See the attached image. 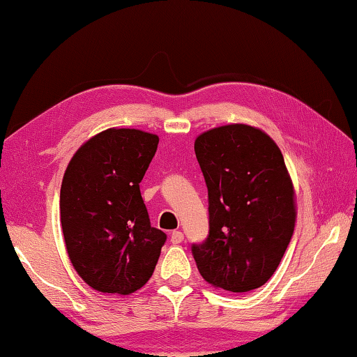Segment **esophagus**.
<instances>
[{
    "label": "esophagus",
    "instance_id": "1",
    "mask_svg": "<svg viewBox=\"0 0 357 357\" xmlns=\"http://www.w3.org/2000/svg\"><path fill=\"white\" fill-rule=\"evenodd\" d=\"M171 243H172V244L183 243V233H182V231H174V233L171 234Z\"/></svg>",
    "mask_w": 357,
    "mask_h": 357
}]
</instances>
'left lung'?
I'll return each instance as SVG.
<instances>
[{"label":"left lung","mask_w":357,"mask_h":357,"mask_svg":"<svg viewBox=\"0 0 357 357\" xmlns=\"http://www.w3.org/2000/svg\"><path fill=\"white\" fill-rule=\"evenodd\" d=\"M195 153L209 196V234L191 245L197 270L228 292L259 289L281 263L297 215L282 153L248 124L207 130Z\"/></svg>","instance_id":"8db88e82"}]
</instances>
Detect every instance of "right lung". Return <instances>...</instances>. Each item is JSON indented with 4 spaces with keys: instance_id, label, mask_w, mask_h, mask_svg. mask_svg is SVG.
Masks as SVG:
<instances>
[{
    "instance_id": "right-lung-1",
    "label": "right lung",
    "mask_w": 357,
    "mask_h": 357,
    "mask_svg": "<svg viewBox=\"0 0 357 357\" xmlns=\"http://www.w3.org/2000/svg\"><path fill=\"white\" fill-rule=\"evenodd\" d=\"M158 135L107 129L71 158L60 188V223L76 273L103 294L129 295L151 278L167 236L153 228L140 182Z\"/></svg>"
}]
</instances>
